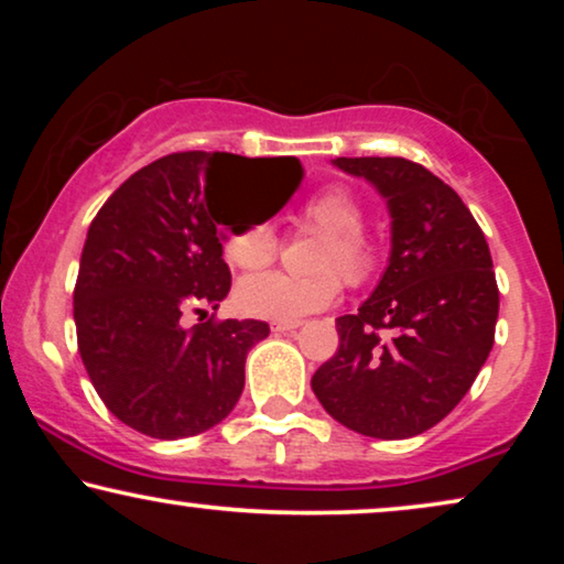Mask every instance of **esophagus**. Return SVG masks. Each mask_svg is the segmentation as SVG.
Here are the masks:
<instances>
[{
    "label": "esophagus",
    "mask_w": 564,
    "mask_h": 564,
    "mask_svg": "<svg viewBox=\"0 0 564 564\" xmlns=\"http://www.w3.org/2000/svg\"><path fill=\"white\" fill-rule=\"evenodd\" d=\"M300 326V321H274L272 330L274 334H288V330H295Z\"/></svg>",
    "instance_id": "obj_1"
}]
</instances>
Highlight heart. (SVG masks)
<instances>
[{
	"label": "heart",
	"mask_w": 564,
	"mask_h": 564,
	"mask_svg": "<svg viewBox=\"0 0 564 564\" xmlns=\"http://www.w3.org/2000/svg\"><path fill=\"white\" fill-rule=\"evenodd\" d=\"M303 226L323 234L315 246L311 267L313 274L267 272L246 276L236 288L238 311L253 318L267 321H300L303 315L328 307L341 292V280L349 284H365L380 264V249L369 238L365 226V207L349 187L334 184L313 195L300 210ZM280 241L272 223L251 220L230 230L223 243L228 264L243 272L267 267L276 257Z\"/></svg>",
	"instance_id": "obj_1"
}]
</instances>
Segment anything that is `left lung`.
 <instances>
[{"label":"left lung","instance_id":"8db88e82","mask_svg":"<svg viewBox=\"0 0 564 564\" xmlns=\"http://www.w3.org/2000/svg\"><path fill=\"white\" fill-rule=\"evenodd\" d=\"M330 164L388 203L390 259L359 311L336 318L338 351L313 375V392L357 434L419 436L467 395L492 349L498 284L488 241L457 192L421 164Z\"/></svg>","mask_w":564,"mask_h":564}]
</instances>
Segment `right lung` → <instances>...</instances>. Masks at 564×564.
Wrapping results in <instances>:
<instances>
[{
	"label": "right lung",
	"instance_id": "obj_1",
	"mask_svg": "<svg viewBox=\"0 0 564 564\" xmlns=\"http://www.w3.org/2000/svg\"><path fill=\"white\" fill-rule=\"evenodd\" d=\"M230 169L290 172L280 207L303 182L292 156L169 153L112 192L84 241L74 290L82 361L110 413L145 436H197L226 419L243 392L246 354L269 336L264 321L184 326V313L215 311L230 290L215 210V184Z\"/></svg>",
	"mask_w": 564,
	"mask_h": 564
}]
</instances>
